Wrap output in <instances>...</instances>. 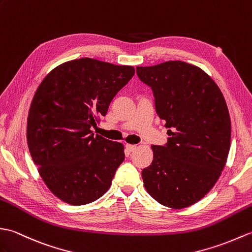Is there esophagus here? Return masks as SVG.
Returning <instances> with one entry per match:
<instances>
[{
	"mask_svg": "<svg viewBox=\"0 0 252 252\" xmlns=\"http://www.w3.org/2000/svg\"><path fill=\"white\" fill-rule=\"evenodd\" d=\"M125 148H126V150L128 151V152H133V151L136 150V145L135 144H129V143H126V145H125Z\"/></svg>",
	"mask_w": 252,
	"mask_h": 252,
	"instance_id": "1",
	"label": "esophagus"
}]
</instances>
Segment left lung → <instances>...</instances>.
<instances>
[{
  "label": "left lung",
  "mask_w": 252,
  "mask_h": 252,
  "mask_svg": "<svg viewBox=\"0 0 252 252\" xmlns=\"http://www.w3.org/2000/svg\"><path fill=\"white\" fill-rule=\"evenodd\" d=\"M151 87L156 113L169 138L152 145L153 160L142 170L148 193L156 202L181 209L202 199L219 179L231 145L225 99L211 77L184 61L137 66Z\"/></svg>",
  "instance_id": "8db88e82"
}]
</instances>
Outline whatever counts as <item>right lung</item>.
Instances as JSON below:
<instances>
[{"label":"right lung","instance_id":"1","mask_svg":"<svg viewBox=\"0 0 252 252\" xmlns=\"http://www.w3.org/2000/svg\"><path fill=\"white\" fill-rule=\"evenodd\" d=\"M133 74L130 65L81 58L56 66L37 87L28 147L43 181L63 202L89 204L109 189L124 145L94 136L92 127Z\"/></svg>","mask_w":252,"mask_h":252}]
</instances>
